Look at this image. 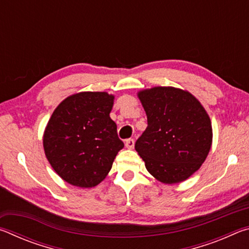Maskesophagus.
<instances>
[{
  "label": "esophagus",
  "instance_id": "1",
  "mask_svg": "<svg viewBox=\"0 0 249 249\" xmlns=\"http://www.w3.org/2000/svg\"><path fill=\"white\" fill-rule=\"evenodd\" d=\"M134 145H135V141L133 140V138H128V140L125 141V146L127 147L128 149H133Z\"/></svg>",
  "mask_w": 249,
  "mask_h": 249
}]
</instances>
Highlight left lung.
Segmentation results:
<instances>
[{
	"label": "left lung",
	"mask_w": 249,
	"mask_h": 249,
	"mask_svg": "<svg viewBox=\"0 0 249 249\" xmlns=\"http://www.w3.org/2000/svg\"><path fill=\"white\" fill-rule=\"evenodd\" d=\"M147 128L135 142L146 169L163 183H178L199 169L212 145L208 113L195 96L172 87L138 93Z\"/></svg>",
	"instance_id": "obj_1"
}]
</instances>
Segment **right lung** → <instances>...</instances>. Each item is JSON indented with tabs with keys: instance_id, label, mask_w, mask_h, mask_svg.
Wrapping results in <instances>:
<instances>
[{
	"instance_id": "add662e5",
	"label": "right lung",
	"mask_w": 249,
	"mask_h": 249,
	"mask_svg": "<svg viewBox=\"0 0 249 249\" xmlns=\"http://www.w3.org/2000/svg\"><path fill=\"white\" fill-rule=\"evenodd\" d=\"M113 101L107 92H81L53 111L45 129L44 149L53 170L68 183L95 187L124 147L109 117Z\"/></svg>"
}]
</instances>
